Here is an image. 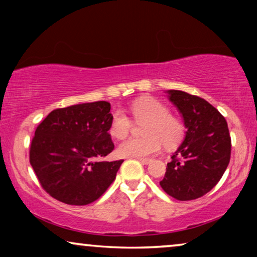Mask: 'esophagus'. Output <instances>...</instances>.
<instances>
[{
    "label": "esophagus",
    "mask_w": 257,
    "mask_h": 257,
    "mask_svg": "<svg viewBox=\"0 0 257 257\" xmlns=\"http://www.w3.org/2000/svg\"><path fill=\"white\" fill-rule=\"evenodd\" d=\"M136 159H138L140 163H143V164H149V163H151V159H149V158H140V157H137Z\"/></svg>",
    "instance_id": "34e87169"
}]
</instances>
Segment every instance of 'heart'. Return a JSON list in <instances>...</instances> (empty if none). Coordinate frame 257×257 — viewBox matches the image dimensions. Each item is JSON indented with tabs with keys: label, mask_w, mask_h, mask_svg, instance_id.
I'll list each match as a JSON object with an SVG mask.
<instances>
[{
	"label": "heart",
	"mask_w": 257,
	"mask_h": 257,
	"mask_svg": "<svg viewBox=\"0 0 257 257\" xmlns=\"http://www.w3.org/2000/svg\"><path fill=\"white\" fill-rule=\"evenodd\" d=\"M132 117L144 126V138H130L118 146V154L121 157H145L160 150L161 144L166 149H173L181 142L185 126L181 120L171 114L170 108L159 100L152 98H140L133 101ZM132 128V121L121 110H115L111 114L110 135L115 139H124Z\"/></svg>",
	"instance_id": "1"
}]
</instances>
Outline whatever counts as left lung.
<instances>
[{
  "label": "left lung",
  "instance_id": "left-lung-1",
  "mask_svg": "<svg viewBox=\"0 0 257 257\" xmlns=\"http://www.w3.org/2000/svg\"><path fill=\"white\" fill-rule=\"evenodd\" d=\"M168 94L187 131L160 186L180 201L195 200L215 187L229 164V130L223 115L203 98L179 90H170Z\"/></svg>",
  "mask_w": 257,
  "mask_h": 257
}]
</instances>
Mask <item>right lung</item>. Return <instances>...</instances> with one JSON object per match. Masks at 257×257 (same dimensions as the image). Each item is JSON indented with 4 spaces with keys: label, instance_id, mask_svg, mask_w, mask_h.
<instances>
[{
    "label": "right lung",
    "instance_id": "add662e5",
    "mask_svg": "<svg viewBox=\"0 0 257 257\" xmlns=\"http://www.w3.org/2000/svg\"><path fill=\"white\" fill-rule=\"evenodd\" d=\"M107 101L56 108L37 126L29 159L45 192L68 205L96 201L114 181L124 160L104 161L114 149Z\"/></svg>",
    "mask_w": 257,
    "mask_h": 257
}]
</instances>
